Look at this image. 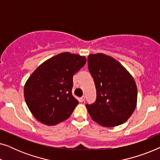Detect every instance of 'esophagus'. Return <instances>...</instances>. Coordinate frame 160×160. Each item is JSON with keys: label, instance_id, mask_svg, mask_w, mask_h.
<instances>
[{"label": "esophagus", "instance_id": "1", "mask_svg": "<svg viewBox=\"0 0 160 160\" xmlns=\"http://www.w3.org/2000/svg\"><path fill=\"white\" fill-rule=\"evenodd\" d=\"M79 100H80V102H84V100H85V97H84V96H82V98H80Z\"/></svg>", "mask_w": 160, "mask_h": 160}]
</instances>
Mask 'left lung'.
I'll return each mask as SVG.
<instances>
[{
    "mask_svg": "<svg viewBox=\"0 0 160 160\" xmlns=\"http://www.w3.org/2000/svg\"><path fill=\"white\" fill-rule=\"evenodd\" d=\"M87 62L97 94L95 101L86 105L92 119L108 128L123 124L136 107L134 78L118 61L104 54H89Z\"/></svg>",
    "mask_w": 160,
    "mask_h": 160,
    "instance_id": "8db88e82",
    "label": "left lung"
}]
</instances>
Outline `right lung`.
Wrapping results in <instances>:
<instances>
[{"label": "right lung", "instance_id": "obj_1", "mask_svg": "<svg viewBox=\"0 0 160 160\" xmlns=\"http://www.w3.org/2000/svg\"><path fill=\"white\" fill-rule=\"evenodd\" d=\"M86 62L84 56L63 52L45 61L31 74L24 95L37 120L55 125L70 117L78 103L72 95L73 76Z\"/></svg>", "mask_w": 160, "mask_h": 160}]
</instances>
